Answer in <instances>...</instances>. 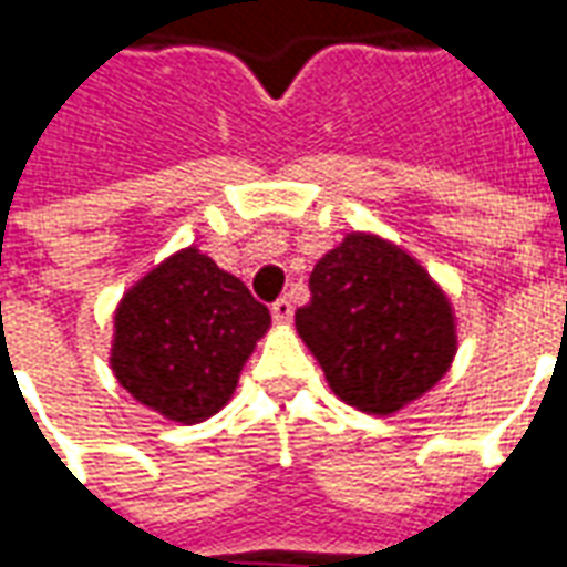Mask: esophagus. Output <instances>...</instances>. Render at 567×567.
Instances as JSON below:
<instances>
[{
    "label": "esophagus",
    "instance_id": "1",
    "mask_svg": "<svg viewBox=\"0 0 567 567\" xmlns=\"http://www.w3.org/2000/svg\"><path fill=\"white\" fill-rule=\"evenodd\" d=\"M272 319L276 321H291V316H295V307H291V300L288 297H279L276 303L270 307Z\"/></svg>",
    "mask_w": 567,
    "mask_h": 567
}]
</instances>
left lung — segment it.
<instances>
[{
	"label": "left lung",
	"mask_w": 567,
	"mask_h": 567,
	"mask_svg": "<svg viewBox=\"0 0 567 567\" xmlns=\"http://www.w3.org/2000/svg\"><path fill=\"white\" fill-rule=\"evenodd\" d=\"M297 331L337 398L389 416L416 401L455 355L450 300L406 251L349 234L312 267Z\"/></svg>",
	"instance_id": "1"
}]
</instances>
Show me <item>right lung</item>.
Wrapping results in <instances>:
<instances>
[{"instance_id": "add662e5", "label": "right lung", "mask_w": 567, "mask_h": 567, "mask_svg": "<svg viewBox=\"0 0 567 567\" xmlns=\"http://www.w3.org/2000/svg\"><path fill=\"white\" fill-rule=\"evenodd\" d=\"M267 328L270 309L246 285L185 248L121 300L112 368L136 401L194 425L230 401Z\"/></svg>"}]
</instances>
